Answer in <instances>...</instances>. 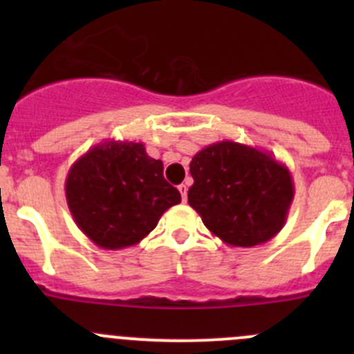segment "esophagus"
<instances>
[{"mask_svg": "<svg viewBox=\"0 0 354 354\" xmlns=\"http://www.w3.org/2000/svg\"><path fill=\"white\" fill-rule=\"evenodd\" d=\"M178 190H180V194H181V198H183V202H187V190H188V187L187 185H180V187H178Z\"/></svg>", "mask_w": 354, "mask_h": 354, "instance_id": "esophagus-1", "label": "esophagus"}]
</instances>
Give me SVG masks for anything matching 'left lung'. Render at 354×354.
I'll list each match as a JSON object with an SVG mask.
<instances>
[{"mask_svg": "<svg viewBox=\"0 0 354 354\" xmlns=\"http://www.w3.org/2000/svg\"><path fill=\"white\" fill-rule=\"evenodd\" d=\"M190 173L188 203L226 245H262L283 230L295 185L272 154L233 140L216 142L194 156Z\"/></svg>", "mask_w": 354, "mask_h": 354, "instance_id": "1", "label": "left lung"}]
</instances>
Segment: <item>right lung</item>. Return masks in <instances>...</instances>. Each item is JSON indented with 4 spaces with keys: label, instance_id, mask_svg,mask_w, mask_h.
Instances as JSON below:
<instances>
[{
    "label": "right lung",
    "instance_id": "obj_1",
    "mask_svg": "<svg viewBox=\"0 0 354 354\" xmlns=\"http://www.w3.org/2000/svg\"><path fill=\"white\" fill-rule=\"evenodd\" d=\"M162 160L142 142L106 140L78 157L65 181L66 203L78 230L97 246L140 243L181 195L164 180Z\"/></svg>",
    "mask_w": 354,
    "mask_h": 354
}]
</instances>
